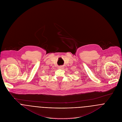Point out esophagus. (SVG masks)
<instances>
[{"label":"esophagus","mask_w":122,"mask_h":122,"mask_svg":"<svg viewBox=\"0 0 122 122\" xmlns=\"http://www.w3.org/2000/svg\"><path fill=\"white\" fill-rule=\"evenodd\" d=\"M58 69H63V67L62 66H59L58 67Z\"/></svg>","instance_id":"1"}]
</instances>
